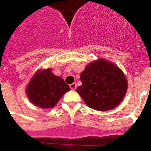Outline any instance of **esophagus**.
<instances>
[{
    "label": "esophagus",
    "instance_id": "1",
    "mask_svg": "<svg viewBox=\"0 0 151 151\" xmlns=\"http://www.w3.org/2000/svg\"><path fill=\"white\" fill-rule=\"evenodd\" d=\"M70 87L72 90H75L76 88H77V84L76 83H72L70 85Z\"/></svg>",
    "mask_w": 151,
    "mask_h": 151
}]
</instances>
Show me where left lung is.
Returning a JSON list of instances; mask_svg holds the SVG:
<instances>
[{
    "label": "left lung",
    "mask_w": 151,
    "mask_h": 151,
    "mask_svg": "<svg viewBox=\"0 0 151 151\" xmlns=\"http://www.w3.org/2000/svg\"><path fill=\"white\" fill-rule=\"evenodd\" d=\"M82 85L77 92L90 108L105 111L116 107L126 93L124 73L114 64L99 59L86 66L81 73Z\"/></svg>",
    "instance_id": "obj_1"
}]
</instances>
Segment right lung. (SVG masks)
I'll list each match as a JSON object with an SVG mask.
<instances>
[{
	"mask_svg": "<svg viewBox=\"0 0 151 151\" xmlns=\"http://www.w3.org/2000/svg\"><path fill=\"white\" fill-rule=\"evenodd\" d=\"M70 88L63 79L52 73L50 69L38 71L34 76L27 88L29 99L41 108L54 106L64 93Z\"/></svg>",
	"mask_w": 151,
	"mask_h": 151,
	"instance_id": "obj_1",
	"label": "right lung"
}]
</instances>
